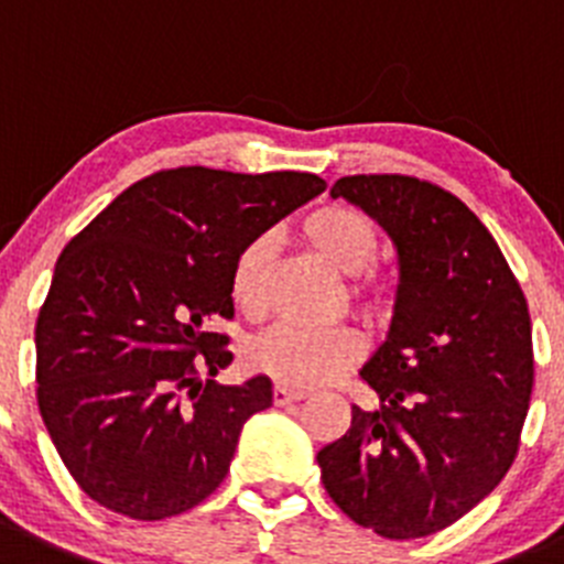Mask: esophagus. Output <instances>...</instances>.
Wrapping results in <instances>:
<instances>
[{
  "label": "esophagus",
  "mask_w": 564,
  "mask_h": 564,
  "mask_svg": "<svg viewBox=\"0 0 564 564\" xmlns=\"http://www.w3.org/2000/svg\"><path fill=\"white\" fill-rule=\"evenodd\" d=\"M303 398H306V392H303V389L283 387V383H275V389H272V401H275V406H286V403L303 401Z\"/></svg>",
  "instance_id": "34e87169"
}]
</instances>
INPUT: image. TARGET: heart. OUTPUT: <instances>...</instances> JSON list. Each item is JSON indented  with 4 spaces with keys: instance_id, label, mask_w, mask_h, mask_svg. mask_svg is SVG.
<instances>
[{
    "instance_id": "heart-1",
    "label": "heart",
    "mask_w": 564,
    "mask_h": 564,
    "mask_svg": "<svg viewBox=\"0 0 564 564\" xmlns=\"http://www.w3.org/2000/svg\"><path fill=\"white\" fill-rule=\"evenodd\" d=\"M300 236L317 256H323L336 272L350 275L347 297L367 317H378L392 303L387 278L372 270L378 256V230L365 214L347 205H319L300 223ZM272 236H256L247 241L230 267V300L250 317L264 312L267 275H270ZM361 356V336L347 325L336 328H300L275 325L250 341L247 361L252 370L264 372L283 387H314Z\"/></svg>"
}]
</instances>
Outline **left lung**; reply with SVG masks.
I'll return each instance as SVG.
<instances>
[{
  "mask_svg": "<svg viewBox=\"0 0 564 564\" xmlns=\"http://www.w3.org/2000/svg\"><path fill=\"white\" fill-rule=\"evenodd\" d=\"M330 197L389 234L401 283L387 341L361 367L381 409L354 406L317 454L354 523L387 540L442 531L481 503L518 456L534 383L523 289L481 219L409 175L339 177Z\"/></svg>",
  "mask_w": 564,
  "mask_h": 564,
  "instance_id": "obj_1",
  "label": "left lung"
}]
</instances>
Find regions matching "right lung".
Returning a JSON list of instances; mask_svg holds the SVG:
<instances>
[{
  "mask_svg": "<svg viewBox=\"0 0 564 564\" xmlns=\"http://www.w3.org/2000/svg\"><path fill=\"white\" fill-rule=\"evenodd\" d=\"M325 192L308 172L177 166L124 188L61 252L35 323L39 409L99 507L163 520L223 484L272 381H214L234 361L230 267L241 247Z\"/></svg>",
  "mask_w": 564,
  "mask_h": 564,
  "instance_id": "add662e5",
  "label": "right lung"
}]
</instances>
